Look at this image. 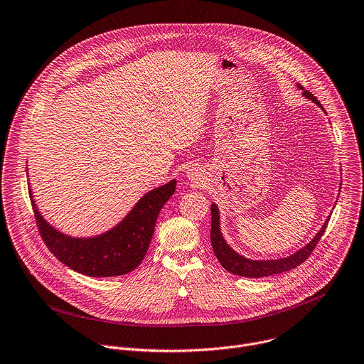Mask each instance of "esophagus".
<instances>
[{
	"label": "esophagus",
	"mask_w": 364,
	"mask_h": 364,
	"mask_svg": "<svg viewBox=\"0 0 364 364\" xmlns=\"http://www.w3.org/2000/svg\"><path fill=\"white\" fill-rule=\"evenodd\" d=\"M187 176H188V178H190V180H197L198 173L196 171V168H190V170L187 171Z\"/></svg>",
	"instance_id": "34e87169"
}]
</instances>
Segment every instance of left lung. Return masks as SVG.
I'll return each instance as SVG.
<instances>
[{"label": "left lung", "mask_w": 364, "mask_h": 364, "mask_svg": "<svg viewBox=\"0 0 364 364\" xmlns=\"http://www.w3.org/2000/svg\"><path fill=\"white\" fill-rule=\"evenodd\" d=\"M297 87L300 90H303V87L300 84H297ZM303 95L309 100H311L314 104H317L323 111V105L320 104V101L309 91H304ZM330 220V215L327 217V220L324 221V224L321 225V228L318 230V232L311 238L310 243H307L304 247H301L300 250H297L296 253L283 257V259H276V260H252L247 259L245 256L238 255L235 250H232L227 241L223 237L221 228H220V211L215 203L211 204V232H210V240H211V246L214 250L215 257L218 259L220 264L230 273L235 274V276H241V277H249V279H260V277H267V276H273V274H279V273H284L289 270L296 269L297 266H300L314 250L316 245L320 241L327 223Z\"/></svg>", "instance_id": "left-lung-1"}]
</instances>
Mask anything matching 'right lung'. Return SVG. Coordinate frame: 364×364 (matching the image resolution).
<instances>
[{
  "mask_svg": "<svg viewBox=\"0 0 364 364\" xmlns=\"http://www.w3.org/2000/svg\"><path fill=\"white\" fill-rule=\"evenodd\" d=\"M176 183L171 180L149 191L118 224L94 237H71L61 232L41 215L31 188L30 197L44 243L63 264L84 276L112 277L133 272L143 262L157 217L174 194Z\"/></svg>",
  "mask_w": 364,
  "mask_h": 364,
  "instance_id": "add662e5",
  "label": "right lung"
}]
</instances>
